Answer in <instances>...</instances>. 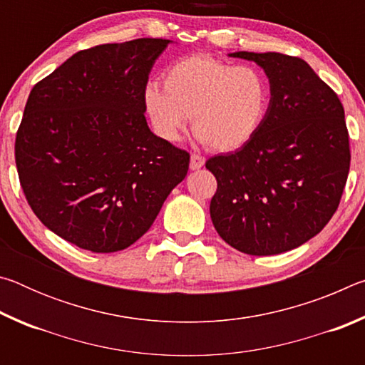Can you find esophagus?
Segmentation results:
<instances>
[{
	"instance_id": "obj_1",
	"label": "esophagus",
	"mask_w": 365,
	"mask_h": 365,
	"mask_svg": "<svg viewBox=\"0 0 365 365\" xmlns=\"http://www.w3.org/2000/svg\"><path fill=\"white\" fill-rule=\"evenodd\" d=\"M205 163H206V159L202 158L201 154H196V153L191 154V159H190V168L193 169V170L202 168V165H205Z\"/></svg>"
}]
</instances>
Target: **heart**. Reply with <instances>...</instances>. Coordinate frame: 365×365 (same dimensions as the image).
<instances>
[{"mask_svg": "<svg viewBox=\"0 0 365 365\" xmlns=\"http://www.w3.org/2000/svg\"><path fill=\"white\" fill-rule=\"evenodd\" d=\"M270 82L257 66L195 54L165 71L164 85L145 86V106L154 132L177 141L191 123L196 138L215 151H235L261 130L270 109Z\"/></svg>", "mask_w": 365, "mask_h": 365, "instance_id": "1", "label": "heart"}]
</instances>
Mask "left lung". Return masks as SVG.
<instances>
[{"label":"left lung","mask_w":365,"mask_h":365,"mask_svg":"<svg viewBox=\"0 0 365 365\" xmlns=\"http://www.w3.org/2000/svg\"><path fill=\"white\" fill-rule=\"evenodd\" d=\"M270 82L261 130L235 153L206 160L217 190L211 219L225 243L251 256L298 248L338 209L351 151L338 95L306 61L280 53H232Z\"/></svg>","instance_id":"left-lung-1"}]
</instances>
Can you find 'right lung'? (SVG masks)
Returning <instances> with one entry per match:
<instances>
[{
  "label": "right lung",
  "mask_w": 365,
  "mask_h": 365,
  "mask_svg": "<svg viewBox=\"0 0 365 365\" xmlns=\"http://www.w3.org/2000/svg\"><path fill=\"white\" fill-rule=\"evenodd\" d=\"M169 43L82 49L30 91L14 146L21 187L41 224L78 248H128L187 175L190 154L145 117L148 76Z\"/></svg>",
  "instance_id": "right-lung-1"
}]
</instances>
